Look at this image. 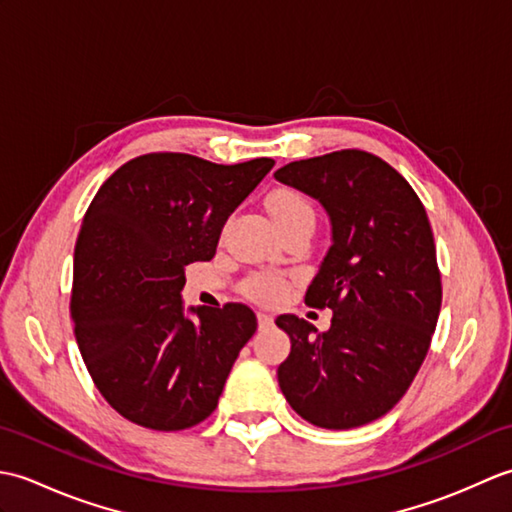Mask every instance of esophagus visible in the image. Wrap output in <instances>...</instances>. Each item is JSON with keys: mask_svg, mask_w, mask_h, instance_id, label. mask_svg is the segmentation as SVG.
Masks as SVG:
<instances>
[{"mask_svg": "<svg viewBox=\"0 0 512 512\" xmlns=\"http://www.w3.org/2000/svg\"><path fill=\"white\" fill-rule=\"evenodd\" d=\"M257 323H259V328H270V325H273V317H270V314H266V312H257Z\"/></svg>", "mask_w": 512, "mask_h": 512, "instance_id": "obj_1", "label": "esophagus"}]
</instances>
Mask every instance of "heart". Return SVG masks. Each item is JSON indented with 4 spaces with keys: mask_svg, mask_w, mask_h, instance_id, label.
I'll use <instances>...</instances> for the list:
<instances>
[{
    "mask_svg": "<svg viewBox=\"0 0 512 512\" xmlns=\"http://www.w3.org/2000/svg\"><path fill=\"white\" fill-rule=\"evenodd\" d=\"M268 211L273 215L277 228H286L301 220H314V211L310 202L306 200V195L288 187L275 189L268 195ZM288 288H290V281L279 273L250 275L242 284L244 295L259 303L279 301L286 295Z\"/></svg>",
    "mask_w": 512,
    "mask_h": 512,
    "instance_id": "b5f03b06",
    "label": "heart"
}]
</instances>
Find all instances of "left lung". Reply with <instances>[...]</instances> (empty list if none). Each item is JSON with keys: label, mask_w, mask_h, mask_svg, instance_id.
I'll return each instance as SVG.
<instances>
[{"label": "left lung", "mask_w": 512, "mask_h": 512, "mask_svg": "<svg viewBox=\"0 0 512 512\" xmlns=\"http://www.w3.org/2000/svg\"><path fill=\"white\" fill-rule=\"evenodd\" d=\"M275 178L330 215L332 246L306 303L334 312L328 332L277 317L292 343L279 387L314 427H363L405 396L436 330L442 284L427 211L394 167L361 149L290 162Z\"/></svg>", "instance_id": "8db88e82"}]
</instances>
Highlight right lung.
<instances>
[{
    "label": "right lung",
    "mask_w": 512,
    "mask_h": 512,
    "mask_svg": "<svg viewBox=\"0 0 512 512\" xmlns=\"http://www.w3.org/2000/svg\"><path fill=\"white\" fill-rule=\"evenodd\" d=\"M273 158L215 165L145 154L103 182L74 248L70 314L96 389L129 422L182 431L209 418L257 330L244 303L182 308L184 266L209 262Z\"/></svg>",
    "instance_id": "1"
}]
</instances>
